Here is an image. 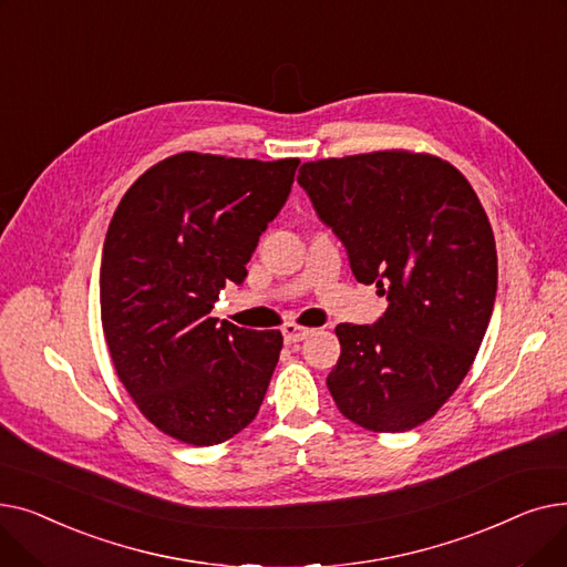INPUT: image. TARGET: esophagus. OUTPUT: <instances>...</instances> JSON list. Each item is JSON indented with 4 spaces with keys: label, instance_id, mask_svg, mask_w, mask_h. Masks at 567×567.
<instances>
[{
    "label": "esophagus",
    "instance_id": "esophagus-1",
    "mask_svg": "<svg viewBox=\"0 0 567 567\" xmlns=\"http://www.w3.org/2000/svg\"><path fill=\"white\" fill-rule=\"evenodd\" d=\"M282 336H285L287 344H296V342H303L310 336V329H301V326H296V323H287L282 329Z\"/></svg>",
    "mask_w": 567,
    "mask_h": 567
}]
</instances>
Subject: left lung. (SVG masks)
Listing matches in <instances>:
<instances>
[{"label":"left lung","instance_id":"left-lung-1","mask_svg":"<svg viewBox=\"0 0 567 567\" xmlns=\"http://www.w3.org/2000/svg\"><path fill=\"white\" fill-rule=\"evenodd\" d=\"M299 184L347 248L351 271L389 308L338 323L326 385L344 419L372 432L419 427L481 349L496 299V244L464 174L402 148L303 163Z\"/></svg>","mask_w":567,"mask_h":567}]
</instances>
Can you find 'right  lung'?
<instances>
[{
	"label": "right lung",
	"mask_w": 567,
	"mask_h": 567,
	"mask_svg": "<svg viewBox=\"0 0 567 567\" xmlns=\"http://www.w3.org/2000/svg\"><path fill=\"white\" fill-rule=\"evenodd\" d=\"M299 163L176 154L148 167L110 220L101 261L105 342L144 419L176 441L223 443L261 406L280 331L238 329L212 310L227 280L248 276Z\"/></svg>",
	"instance_id": "right-lung-1"
}]
</instances>
